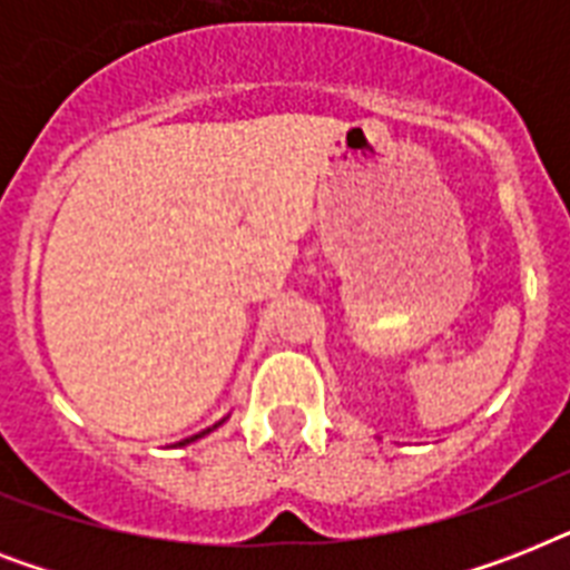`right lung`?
<instances>
[{
  "label": "right lung",
  "instance_id": "obj_1",
  "mask_svg": "<svg viewBox=\"0 0 570 570\" xmlns=\"http://www.w3.org/2000/svg\"><path fill=\"white\" fill-rule=\"evenodd\" d=\"M206 432H209V429H206ZM200 434H204V432H200ZM200 434H195V438H200ZM195 438H186V441H183V443H189V441H195Z\"/></svg>",
  "mask_w": 570,
  "mask_h": 570
}]
</instances>
